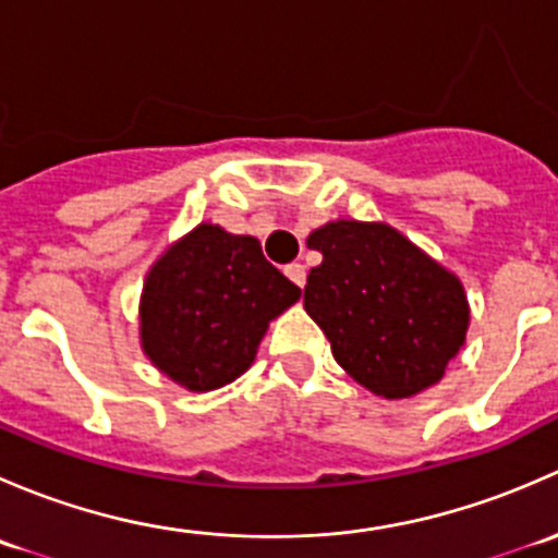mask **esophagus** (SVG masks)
I'll return each instance as SVG.
<instances>
[{"label":"esophagus","instance_id":"1","mask_svg":"<svg viewBox=\"0 0 558 558\" xmlns=\"http://www.w3.org/2000/svg\"><path fill=\"white\" fill-rule=\"evenodd\" d=\"M286 275H289L291 280H294L296 286H305V280H307V272H305V267H302V264H289V267H286Z\"/></svg>","mask_w":558,"mask_h":558}]
</instances>
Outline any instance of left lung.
Here are the masks:
<instances>
[{"instance_id": "1", "label": "left lung", "mask_w": 558, "mask_h": 558, "mask_svg": "<svg viewBox=\"0 0 558 558\" xmlns=\"http://www.w3.org/2000/svg\"><path fill=\"white\" fill-rule=\"evenodd\" d=\"M307 247L305 311L337 364L386 399L435 386L464 345L470 311L459 278L386 223L331 221Z\"/></svg>"}]
</instances>
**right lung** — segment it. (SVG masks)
I'll use <instances>...</instances> for the list:
<instances>
[{
	"instance_id": "obj_1",
	"label": "right lung",
	"mask_w": 558,
	"mask_h": 558,
	"mask_svg": "<svg viewBox=\"0 0 558 558\" xmlns=\"http://www.w3.org/2000/svg\"><path fill=\"white\" fill-rule=\"evenodd\" d=\"M300 294V286L264 258L256 238L202 223L145 280L143 348L180 386L213 391L251 367L269 320Z\"/></svg>"
}]
</instances>
